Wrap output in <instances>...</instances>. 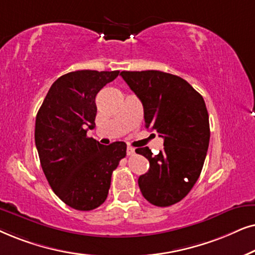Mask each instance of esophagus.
<instances>
[{
	"label": "esophagus",
	"mask_w": 255,
	"mask_h": 255,
	"mask_svg": "<svg viewBox=\"0 0 255 255\" xmlns=\"http://www.w3.org/2000/svg\"><path fill=\"white\" fill-rule=\"evenodd\" d=\"M135 154V149L133 147H127V155L133 156Z\"/></svg>",
	"instance_id": "34e87169"
}]
</instances>
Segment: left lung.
Here are the masks:
<instances>
[{"instance_id": "left-lung-1", "label": "left lung", "mask_w": 255, "mask_h": 255, "mask_svg": "<svg viewBox=\"0 0 255 255\" xmlns=\"http://www.w3.org/2000/svg\"><path fill=\"white\" fill-rule=\"evenodd\" d=\"M120 76L143 105L145 128L164 138L157 155L148 147L135 150L149 161L148 172L138 177L142 195L152 205H174L190 192L204 164L210 141L205 101L174 74L149 70Z\"/></svg>"}]
</instances>
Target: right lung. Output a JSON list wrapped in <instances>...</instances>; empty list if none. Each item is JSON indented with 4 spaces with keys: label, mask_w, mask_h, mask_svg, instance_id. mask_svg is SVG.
<instances>
[{
    "label": "right lung",
    "mask_w": 255,
    "mask_h": 255,
    "mask_svg": "<svg viewBox=\"0 0 255 255\" xmlns=\"http://www.w3.org/2000/svg\"><path fill=\"white\" fill-rule=\"evenodd\" d=\"M119 71H74L50 87L36 117L35 142L51 189L66 205L91 211L106 201L113 170L127 144L87 137L96 127V97Z\"/></svg>",
    "instance_id": "1"
}]
</instances>
